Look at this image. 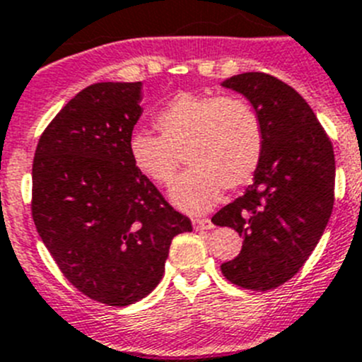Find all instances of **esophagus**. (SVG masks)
I'll use <instances>...</instances> for the list:
<instances>
[{
    "mask_svg": "<svg viewBox=\"0 0 362 362\" xmlns=\"http://www.w3.org/2000/svg\"><path fill=\"white\" fill-rule=\"evenodd\" d=\"M192 223H194V228H196V230H210V228H214L212 221H210V219H194V221H192Z\"/></svg>",
    "mask_w": 362,
    "mask_h": 362,
    "instance_id": "obj_1",
    "label": "esophagus"
}]
</instances>
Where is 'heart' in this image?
<instances>
[{
    "label": "heart",
    "instance_id": "b5f03b06",
    "mask_svg": "<svg viewBox=\"0 0 362 362\" xmlns=\"http://www.w3.org/2000/svg\"><path fill=\"white\" fill-rule=\"evenodd\" d=\"M161 136L137 129L129 137L132 165L152 183L166 187L183 161L192 166L174 183L170 199L188 214L209 210L223 188L252 181L264 150L257 110L233 95L179 94L156 117Z\"/></svg>",
    "mask_w": 362,
    "mask_h": 362
}]
</instances>
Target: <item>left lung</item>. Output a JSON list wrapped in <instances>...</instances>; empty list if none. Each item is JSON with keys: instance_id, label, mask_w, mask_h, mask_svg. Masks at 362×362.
<instances>
[{"instance_id": "left-lung-1", "label": "left lung", "mask_w": 362, "mask_h": 362, "mask_svg": "<svg viewBox=\"0 0 362 362\" xmlns=\"http://www.w3.org/2000/svg\"><path fill=\"white\" fill-rule=\"evenodd\" d=\"M221 85L245 95L264 129L254 183L212 217L245 239L221 272L238 286L267 292L296 276L325 233L334 209V146L310 105L274 76L245 72Z\"/></svg>"}]
</instances>
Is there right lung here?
<instances>
[{
    "label": "right lung",
    "mask_w": 362,
    "mask_h": 362,
    "mask_svg": "<svg viewBox=\"0 0 362 362\" xmlns=\"http://www.w3.org/2000/svg\"><path fill=\"white\" fill-rule=\"evenodd\" d=\"M143 83H94L47 127L32 165V217L66 279L90 299L127 306L165 274L172 239L192 232L132 165L129 137Z\"/></svg>",
    "instance_id": "obj_1"
}]
</instances>
